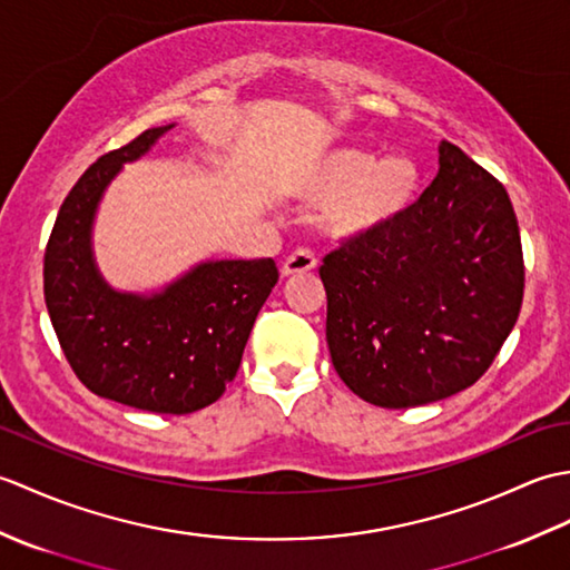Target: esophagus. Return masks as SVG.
Listing matches in <instances>:
<instances>
[{"mask_svg": "<svg viewBox=\"0 0 570 570\" xmlns=\"http://www.w3.org/2000/svg\"><path fill=\"white\" fill-rule=\"evenodd\" d=\"M316 269V257L308 249H296L282 264V276H298Z\"/></svg>", "mask_w": 570, "mask_h": 570, "instance_id": "1", "label": "esophagus"}]
</instances>
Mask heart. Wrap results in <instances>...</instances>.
<instances>
[{
    "mask_svg": "<svg viewBox=\"0 0 570 570\" xmlns=\"http://www.w3.org/2000/svg\"><path fill=\"white\" fill-rule=\"evenodd\" d=\"M421 168L404 154L377 159L367 149L337 147L313 164L298 196L321 208V233L343 245L394 227L421 196Z\"/></svg>",
    "mask_w": 570,
    "mask_h": 570,
    "instance_id": "1",
    "label": "heart"
}]
</instances>
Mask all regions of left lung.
Here are the masks:
<instances>
[{"instance_id": "left-lung-1", "label": "left lung", "mask_w": 570, "mask_h": 570, "mask_svg": "<svg viewBox=\"0 0 570 570\" xmlns=\"http://www.w3.org/2000/svg\"><path fill=\"white\" fill-rule=\"evenodd\" d=\"M325 341L341 380L384 409L475 384L512 333L524 294L519 225L504 186L455 144L386 233L331 252Z\"/></svg>"}]
</instances>
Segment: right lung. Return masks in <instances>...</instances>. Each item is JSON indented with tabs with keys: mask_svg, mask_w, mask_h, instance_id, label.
<instances>
[{
	"mask_svg": "<svg viewBox=\"0 0 570 570\" xmlns=\"http://www.w3.org/2000/svg\"><path fill=\"white\" fill-rule=\"evenodd\" d=\"M174 127L100 156L60 205L43 257L46 308L72 372L98 396L154 414H190L223 396L278 282L274 259H203L151 292L107 282L92 247L100 203L125 164Z\"/></svg>",
	"mask_w": 570,
	"mask_h": 570,
	"instance_id": "add662e5",
	"label": "right lung"
}]
</instances>
